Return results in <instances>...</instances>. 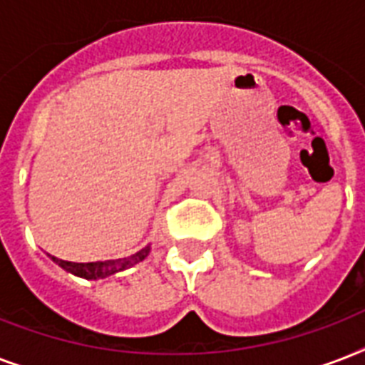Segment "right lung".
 <instances>
[{
  "label": "right lung",
  "mask_w": 365,
  "mask_h": 365,
  "mask_svg": "<svg viewBox=\"0 0 365 365\" xmlns=\"http://www.w3.org/2000/svg\"><path fill=\"white\" fill-rule=\"evenodd\" d=\"M149 246L142 248L140 252H136L134 255H128V257H123V259H110V261H93V263H73V261H64L58 259L51 255V259L54 263H58L64 271L76 274V277L87 278V280H98V278H106L115 274V272H121L128 267L136 265L140 261H143L149 254Z\"/></svg>",
  "instance_id": "obj_1"
}]
</instances>
